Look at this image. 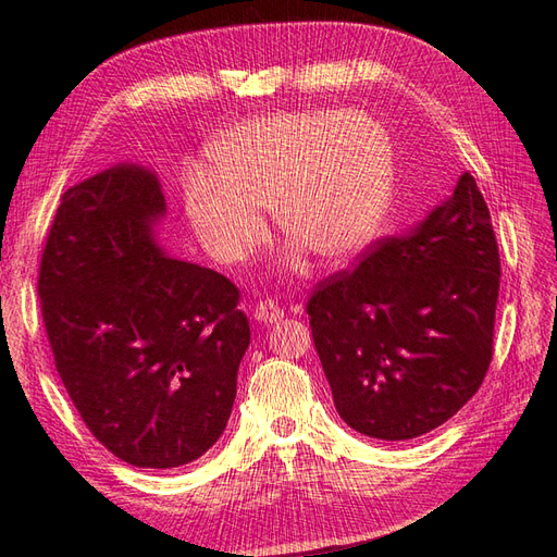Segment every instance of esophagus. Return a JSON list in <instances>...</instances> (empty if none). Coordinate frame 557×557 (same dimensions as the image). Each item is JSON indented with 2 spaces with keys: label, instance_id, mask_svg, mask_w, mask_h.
Instances as JSON below:
<instances>
[{
  "label": "esophagus",
  "instance_id": "34e87169",
  "mask_svg": "<svg viewBox=\"0 0 557 557\" xmlns=\"http://www.w3.org/2000/svg\"><path fill=\"white\" fill-rule=\"evenodd\" d=\"M282 315H285V311H282L280 306H277V301H272V299H265V301L256 304V309H253L256 321L258 323H265V325L282 321Z\"/></svg>",
  "mask_w": 557,
  "mask_h": 557
}]
</instances>
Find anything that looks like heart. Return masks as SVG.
Returning <instances> with one entry per match:
<instances>
[{
    "instance_id": "obj_1",
    "label": "heart",
    "mask_w": 557,
    "mask_h": 557,
    "mask_svg": "<svg viewBox=\"0 0 557 557\" xmlns=\"http://www.w3.org/2000/svg\"><path fill=\"white\" fill-rule=\"evenodd\" d=\"M212 170L184 176V206L208 251L244 263L280 232L327 263L373 239L393 191V144L359 110H297L244 122L210 150Z\"/></svg>"
}]
</instances>
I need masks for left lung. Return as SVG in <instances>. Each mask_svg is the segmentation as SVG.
<instances>
[{"instance_id":"left-lung-1","label":"left lung","mask_w":557,"mask_h":557,"mask_svg":"<svg viewBox=\"0 0 557 557\" xmlns=\"http://www.w3.org/2000/svg\"><path fill=\"white\" fill-rule=\"evenodd\" d=\"M498 289V242L469 172L417 227L321 282L306 313L345 423L411 441L455 417L491 366Z\"/></svg>"}]
</instances>
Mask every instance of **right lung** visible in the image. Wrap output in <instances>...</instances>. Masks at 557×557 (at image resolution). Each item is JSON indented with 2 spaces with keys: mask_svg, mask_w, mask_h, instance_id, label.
<instances>
[{
  "mask_svg": "<svg viewBox=\"0 0 557 557\" xmlns=\"http://www.w3.org/2000/svg\"><path fill=\"white\" fill-rule=\"evenodd\" d=\"M156 172L116 164L71 186L40 258L57 373L98 441L128 465L172 469L218 443L251 342L239 289L156 242Z\"/></svg>",
  "mask_w": 557,
  "mask_h": 557,
  "instance_id": "right-lung-1",
  "label": "right lung"
}]
</instances>
